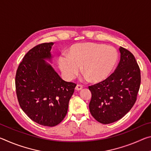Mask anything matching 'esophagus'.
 <instances>
[{
    "instance_id": "obj_1",
    "label": "esophagus",
    "mask_w": 151,
    "mask_h": 151,
    "mask_svg": "<svg viewBox=\"0 0 151 151\" xmlns=\"http://www.w3.org/2000/svg\"><path fill=\"white\" fill-rule=\"evenodd\" d=\"M82 89H83V86H82L81 85H77L76 86V87H75V90H76V91H81V90H82Z\"/></svg>"
}]
</instances>
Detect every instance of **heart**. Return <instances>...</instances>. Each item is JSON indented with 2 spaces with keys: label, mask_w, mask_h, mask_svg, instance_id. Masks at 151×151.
Returning a JSON list of instances; mask_svg holds the SVG:
<instances>
[{
  "label": "heart",
  "mask_w": 151,
  "mask_h": 151,
  "mask_svg": "<svg viewBox=\"0 0 151 151\" xmlns=\"http://www.w3.org/2000/svg\"><path fill=\"white\" fill-rule=\"evenodd\" d=\"M66 57L58 58L65 77L72 80L82 67L83 74L93 83H99L111 75L119 60V53L111 46L94 42L77 43L68 48Z\"/></svg>",
  "instance_id": "1"
}]
</instances>
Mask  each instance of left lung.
<instances>
[{
	"label": "left lung",
	"instance_id": "8db88e82",
	"mask_svg": "<svg viewBox=\"0 0 151 151\" xmlns=\"http://www.w3.org/2000/svg\"><path fill=\"white\" fill-rule=\"evenodd\" d=\"M121 60L114 72L105 80L88 86L92 94L90 112L102 124L122 119L135 103L140 85V71L132 53L120 47Z\"/></svg>",
	"mask_w": 151,
	"mask_h": 151
}]
</instances>
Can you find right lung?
<instances>
[{
	"label": "right lung",
	"mask_w": 151,
	"mask_h": 151,
	"mask_svg": "<svg viewBox=\"0 0 151 151\" xmlns=\"http://www.w3.org/2000/svg\"><path fill=\"white\" fill-rule=\"evenodd\" d=\"M54 43H42L28 52L15 77L20 106L37 123L54 127L65 119L76 84L66 82L52 66L50 50Z\"/></svg>",
	"instance_id": "add662e5"
}]
</instances>
